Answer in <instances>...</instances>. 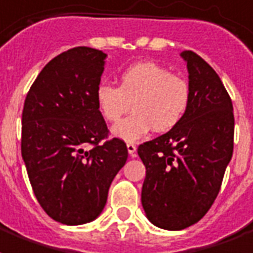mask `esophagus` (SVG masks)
<instances>
[{
    "mask_svg": "<svg viewBox=\"0 0 253 253\" xmlns=\"http://www.w3.org/2000/svg\"><path fill=\"white\" fill-rule=\"evenodd\" d=\"M127 151H128V154L131 155V157H135L136 146L134 143H127Z\"/></svg>",
    "mask_w": 253,
    "mask_h": 253,
    "instance_id": "1",
    "label": "esophagus"
}]
</instances>
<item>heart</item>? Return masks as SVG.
I'll list each match as a JSON object with an SVG mask.
<instances>
[{"label": "heart", "instance_id": "obj_1", "mask_svg": "<svg viewBox=\"0 0 253 253\" xmlns=\"http://www.w3.org/2000/svg\"><path fill=\"white\" fill-rule=\"evenodd\" d=\"M100 115L108 122L119 121L130 107L134 114L112 126L111 134L125 142H136L153 130L165 132L182 121L190 102L186 80L171 75L154 61H139L119 76V87L103 82L95 89Z\"/></svg>", "mask_w": 253, "mask_h": 253}]
</instances>
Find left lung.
<instances>
[{
	"label": "left lung",
	"instance_id": "1",
	"mask_svg": "<svg viewBox=\"0 0 253 253\" xmlns=\"http://www.w3.org/2000/svg\"><path fill=\"white\" fill-rule=\"evenodd\" d=\"M186 63L190 102L182 121L138 147L146 166L142 207L158 228L181 231L200 221L214 203L233 153L235 118L216 71L192 50Z\"/></svg>",
	"mask_w": 253,
	"mask_h": 253
}]
</instances>
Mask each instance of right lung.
I'll return each instance as SVG.
<instances>
[{
  "mask_svg": "<svg viewBox=\"0 0 253 253\" xmlns=\"http://www.w3.org/2000/svg\"><path fill=\"white\" fill-rule=\"evenodd\" d=\"M107 55L78 46L56 56L32 84L22 110L21 154L37 201L65 225L93 221L127 161L126 143L103 145L107 126L95 89Z\"/></svg>",
  "mask_w": 253,
  "mask_h": 253,
  "instance_id": "right-lung-1",
  "label": "right lung"
}]
</instances>
